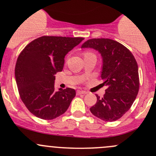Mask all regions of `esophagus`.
I'll return each mask as SVG.
<instances>
[{
    "label": "esophagus",
    "instance_id": "34e87169",
    "mask_svg": "<svg viewBox=\"0 0 156 156\" xmlns=\"http://www.w3.org/2000/svg\"><path fill=\"white\" fill-rule=\"evenodd\" d=\"M87 92L83 91V90H78V91H77V95H81V94L84 95V94H87Z\"/></svg>",
    "mask_w": 156,
    "mask_h": 156
}]
</instances>
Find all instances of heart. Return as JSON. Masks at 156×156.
Segmentation results:
<instances>
[{
	"label": "heart",
	"instance_id": "1",
	"mask_svg": "<svg viewBox=\"0 0 156 156\" xmlns=\"http://www.w3.org/2000/svg\"><path fill=\"white\" fill-rule=\"evenodd\" d=\"M88 54H90V52H86V53H85V55H88Z\"/></svg>",
	"mask_w": 156,
	"mask_h": 156
}]
</instances>
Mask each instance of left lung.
<instances>
[{
  "instance_id": "obj_1",
  "label": "left lung",
  "mask_w": 156,
  "mask_h": 156,
  "mask_svg": "<svg viewBox=\"0 0 156 156\" xmlns=\"http://www.w3.org/2000/svg\"><path fill=\"white\" fill-rule=\"evenodd\" d=\"M81 48L98 51L102 58L101 77L107 87L104 97L98 95L90 112L105 121H115L130 109L139 90L138 67L130 51L120 43L108 38H93Z\"/></svg>"
}]
</instances>
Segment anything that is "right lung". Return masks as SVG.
Instances as JSON below:
<instances>
[{"label": "right lung", "mask_w": 156, "mask_h": 156, "mask_svg": "<svg viewBox=\"0 0 156 156\" xmlns=\"http://www.w3.org/2000/svg\"><path fill=\"white\" fill-rule=\"evenodd\" d=\"M83 37L42 36L32 41L17 60L15 75L20 98L36 117L52 120L64 114L75 96L74 89L55 90V75L64 58Z\"/></svg>", "instance_id": "1"}]
</instances>
